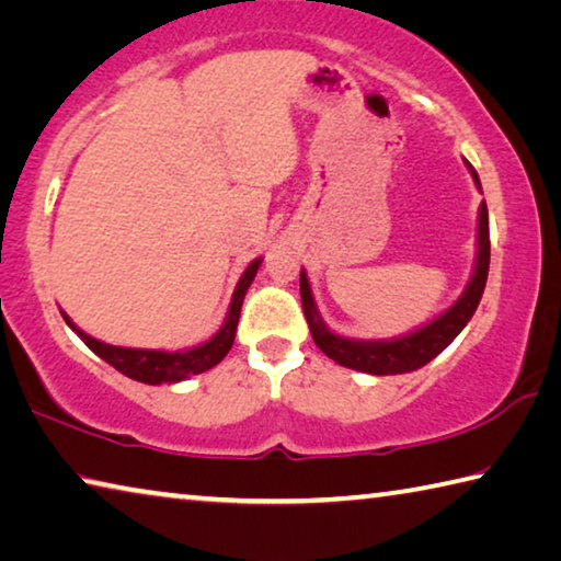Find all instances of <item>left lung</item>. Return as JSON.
Listing matches in <instances>:
<instances>
[{"mask_svg":"<svg viewBox=\"0 0 561 561\" xmlns=\"http://www.w3.org/2000/svg\"><path fill=\"white\" fill-rule=\"evenodd\" d=\"M465 163L472 173L474 186L482 191L477 171L470 167V161ZM488 273H490V216H488V204L482 201L480 216H477V259H474L470 283H467L462 296L457 298L445 313H439L437 318L430 320V323L412 330L408 335L390 337V341H355V337L337 335L323 323V318L318 313V306H316L313 290H310V280L306 271H300L302 313H306L310 335H313L316 345L337 365L353 367V370L370 373V375L412 373L443 353L445 347L462 333V328L470 323L477 306H480L484 283H488Z\"/></svg>","mask_w":561,"mask_h":561,"instance_id":"1","label":"left lung"}]
</instances>
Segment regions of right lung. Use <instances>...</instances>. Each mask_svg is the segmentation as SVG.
I'll list each match as a JSON object with an SVG mask.
<instances>
[{"label":"right lung","instance_id":"1","mask_svg":"<svg viewBox=\"0 0 561 561\" xmlns=\"http://www.w3.org/2000/svg\"><path fill=\"white\" fill-rule=\"evenodd\" d=\"M261 268V259H255L248 268L243 271L241 280L233 290L231 306H228V313L224 325L218 328V333L210 337V341L186 347V351H146V347H118V345H108L101 343L96 337L87 335L84 330L73 325V320L64 313L61 318L67 320V325L77 333L81 341H84L91 351H94L101 360H106L112 367H116L118 373H124L126 378L139 380L146 385H161V382H181L194 378L198 373H206L210 367L218 365L224 357L231 351V345L236 341V328H238V318H241V306L245 298V290L251 288V283L255 278V273Z\"/></svg>","mask_w":561,"mask_h":561}]
</instances>
